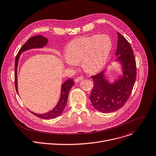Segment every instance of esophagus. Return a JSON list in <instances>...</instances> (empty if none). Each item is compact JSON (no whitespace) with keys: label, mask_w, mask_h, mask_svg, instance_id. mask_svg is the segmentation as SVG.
Here are the masks:
<instances>
[{"label":"esophagus","mask_w":156,"mask_h":156,"mask_svg":"<svg viewBox=\"0 0 156 156\" xmlns=\"http://www.w3.org/2000/svg\"><path fill=\"white\" fill-rule=\"evenodd\" d=\"M83 80V76H79V77L76 78L75 80V81L76 83H78V82H79L80 81H81V80Z\"/></svg>","instance_id":"esophagus-1"}]
</instances>
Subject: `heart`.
Instances as JSON below:
<instances>
[{"instance_id": "obj_1", "label": "heart", "mask_w": 156, "mask_h": 156, "mask_svg": "<svg viewBox=\"0 0 156 156\" xmlns=\"http://www.w3.org/2000/svg\"><path fill=\"white\" fill-rule=\"evenodd\" d=\"M112 49V42L107 35L81 37L72 40L66 50V63L75 66L81 62L89 74L100 72L106 65Z\"/></svg>"}]
</instances>
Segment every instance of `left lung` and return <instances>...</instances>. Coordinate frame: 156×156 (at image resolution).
Returning <instances> with one entry per match:
<instances>
[{
    "label": "left lung",
    "mask_w": 156,
    "mask_h": 156,
    "mask_svg": "<svg viewBox=\"0 0 156 156\" xmlns=\"http://www.w3.org/2000/svg\"><path fill=\"white\" fill-rule=\"evenodd\" d=\"M116 62L120 64L121 74L113 82L103 71L91 76L94 87L89 99L92 105L101 113H110L124 105L133 89L136 76L135 58L129 41L118 32Z\"/></svg>",
    "instance_id": "8db88e82"
}]
</instances>
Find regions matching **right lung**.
Masks as SVG:
<instances>
[{
	"label": "right lung",
	"instance_id": "1",
	"mask_svg": "<svg viewBox=\"0 0 156 156\" xmlns=\"http://www.w3.org/2000/svg\"><path fill=\"white\" fill-rule=\"evenodd\" d=\"M48 41V40L47 38L44 37V36L41 35H36L30 38L20 49L18 55L16 56L15 63V82L16 90L18 94V90L17 69H18L19 59L20 58L21 53L23 52H24L27 50H29L30 49L42 48L47 44ZM74 84H75L73 81V79H68L61 85V92L59 100L56 107L53 109H52L51 111L43 114H37L31 111L30 112L36 116L42 119H49L56 118L58 117L63 113L66 108L69 90Z\"/></svg>",
	"mask_w": 156,
	"mask_h": 156
}]
</instances>
